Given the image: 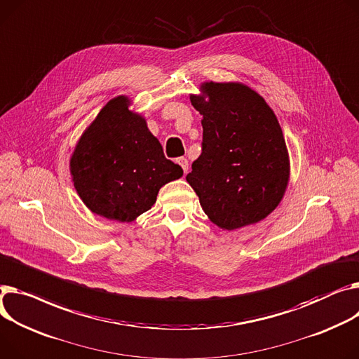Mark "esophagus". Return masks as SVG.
Listing matches in <instances>:
<instances>
[{
    "instance_id": "obj_1",
    "label": "esophagus",
    "mask_w": 359,
    "mask_h": 359,
    "mask_svg": "<svg viewBox=\"0 0 359 359\" xmlns=\"http://www.w3.org/2000/svg\"><path fill=\"white\" fill-rule=\"evenodd\" d=\"M177 163L180 164V167L183 169V172H184V173H187V169H189V161H187V158L180 157V158H177Z\"/></svg>"
}]
</instances>
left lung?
<instances>
[{
	"label": "left lung",
	"instance_id": "1",
	"mask_svg": "<svg viewBox=\"0 0 359 359\" xmlns=\"http://www.w3.org/2000/svg\"><path fill=\"white\" fill-rule=\"evenodd\" d=\"M190 102L203 115L202 154L187 183L210 222L233 231L267 218L290 179L278 119L258 92L241 82H203Z\"/></svg>",
	"mask_w": 359,
	"mask_h": 359
}]
</instances>
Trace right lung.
Wrapping results in <instances>:
<instances>
[{
	"instance_id": "obj_1",
	"label": "right lung",
	"mask_w": 359,
	"mask_h": 359,
	"mask_svg": "<svg viewBox=\"0 0 359 359\" xmlns=\"http://www.w3.org/2000/svg\"><path fill=\"white\" fill-rule=\"evenodd\" d=\"M131 104L127 95L112 98L82 133L69 161L86 208L118 222L135 221L151 209L165 183L183 176Z\"/></svg>"
}]
</instances>
